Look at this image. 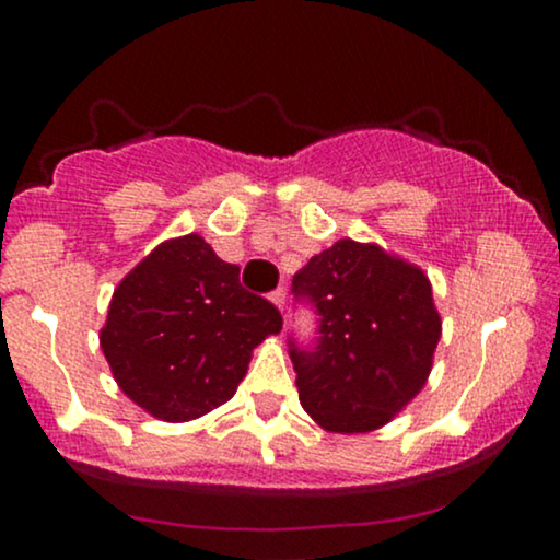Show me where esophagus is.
Wrapping results in <instances>:
<instances>
[{"mask_svg": "<svg viewBox=\"0 0 560 560\" xmlns=\"http://www.w3.org/2000/svg\"><path fill=\"white\" fill-rule=\"evenodd\" d=\"M271 302L276 307H279L281 313H284V302H287V292L284 289H276V292H271Z\"/></svg>", "mask_w": 560, "mask_h": 560, "instance_id": "obj_1", "label": "esophagus"}]
</instances>
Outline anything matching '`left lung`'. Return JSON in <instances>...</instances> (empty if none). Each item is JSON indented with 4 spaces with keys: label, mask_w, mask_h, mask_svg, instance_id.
<instances>
[{
    "label": "left lung",
    "mask_w": 560,
    "mask_h": 560,
    "mask_svg": "<svg viewBox=\"0 0 560 560\" xmlns=\"http://www.w3.org/2000/svg\"><path fill=\"white\" fill-rule=\"evenodd\" d=\"M292 289L320 316L316 350H289L305 413L324 432L382 429L432 374L442 318L429 276L376 242L339 240Z\"/></svg>",
    "instance_id": "1"
}]
</instances>
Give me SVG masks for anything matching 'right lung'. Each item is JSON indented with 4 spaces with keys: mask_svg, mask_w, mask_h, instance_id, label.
<instances>
[{
    "mask_svg": "<svg viewBox=\"0 0 560 560\" xmlns=\"http://www.w3.org/2000/svg\"><path fill=\"white\" fill-rule=\"evenodd\" d=\"M279 311L199 234L160 242L115 287L100 347L131 402L184 423L229 402Z\"/></svg>",
    "mask_w": 560,
    "mask_h": 560,
    "instance_id": "1",
    "label": "right lung"
}]
</instances>
